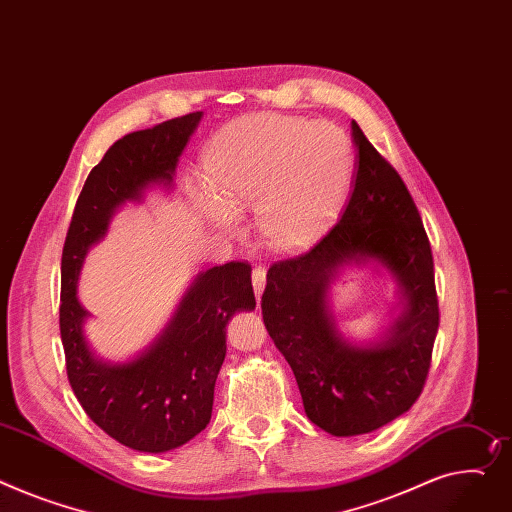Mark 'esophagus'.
<instances>
[{"label": "esophagus", "instance_id": "obj_1", "mask_svg": "<svg viewBox=\"0 0 512 512\" xmlns=\"http://www.w3.org/2000/svg\"><path fill=\"white\" fill-rule=\"evenodd\" d=\"M251 278H253L255 296H257V300H261V294H263V288H265V269L263 267H255Z\"/></svg>", "mask_w": 512, "mask_h": 512}]
</instances>
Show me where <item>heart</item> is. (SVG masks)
<instances>
[{"label":"heart","mask_w":512,"mask_h":512,"mask_svg":"<svg viewBox=\"0 0 512 512\" xmlns=\"http://www.w3.org/2000/svg\"><path fill=\"white\" fill-rule=\"evenodd\" d=\"M210 189L195 199L214 224L255 210V228L271 251L294 253L317 243L344 206L354 148L342 127L294 115L259 113L226 127L206 160Z\"/></svg>","instance_id":"obj_1"}]
</instances>
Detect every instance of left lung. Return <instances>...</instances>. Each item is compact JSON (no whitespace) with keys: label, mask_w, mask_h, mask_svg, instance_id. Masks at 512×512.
I'll return each instance as SVG.
<instances>
[{"label":"left lung","mask_w":512,"mask_h":512,"mask_svg":"<svg viewBox=\"0 0 512 512\" xmlns=\"http://www.w3.org/2000/svg\"><path fill=\"white\" fill-rule=\"evenodd\" d=\"M352 138L356 175L339 222L309 253L271 265L261 296L306 418L333 436L368 434L410 410L438 331L434 261L416 203L356 121ZM366 264L396 282V317L379 338L356 343L336 327L330 284L346 266Z\"/></svg>","instance_id":"left-lung-1"}]
</instances>
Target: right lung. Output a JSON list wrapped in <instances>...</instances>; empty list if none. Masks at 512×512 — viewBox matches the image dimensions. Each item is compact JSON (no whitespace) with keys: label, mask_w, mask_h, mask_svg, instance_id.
<instances>
[{"label":"right lung","mask_w":512,"mask_h":512,"mask_svg":"<svg viewBox=\"0 0 512 512\" xmlns=\"http://www.w3.org/2000/svg\"><path fill=\"white\" fill-rule=\"evenodd\" d=\"M203 113L127 133L90 170L61 255L59 329L67 379L90 420L121 445L142 453L173 451L210 424L214 387L226 356V325L253 311L251 265L230 261L201 271L138 356L107 360L90 348V313L78 298L84 259L109 232L125 203L150 189L173 191L177 162Z\"/></svg>","instance_id":"right-lung-1"}]
</instances>
